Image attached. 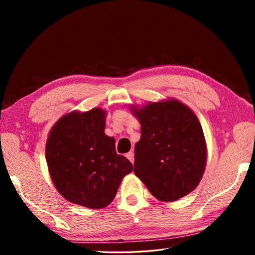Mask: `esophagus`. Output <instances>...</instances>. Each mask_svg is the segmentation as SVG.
<instances>
[{"label":"esophagus","instance_id":"1","mask_svg":"<svg viewBox=\"0 0 255 255\" xmlns=\"http://www.w3.org/2000/svg\"><path fill=\"white\" fill-rule=\"evenodd\" d=\"M127 158L129 159V161H130L131 163H133V161H135V155H133V152H129V153H127Z\"/></svg>","mask_w":255,"mask_h":255}]
</instances>
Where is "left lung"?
Here are the masks:
<instances>
[{"label": "left lung", "mask_w": 255, "mask_h": 255, "mask_svg": "<svg viewBox=\"0 0 255 255\" xmlns=\"http://www.w3.org/2000/svg\"><path fill=\"white\" fill-rule=\"evenodd\" d=\"M140 123L133 173L156 199L169 202L197 188L207 163L202 127L188 106L176 99L131 106Z\"/></svg>", "instance_id": "1"}]
</instances>
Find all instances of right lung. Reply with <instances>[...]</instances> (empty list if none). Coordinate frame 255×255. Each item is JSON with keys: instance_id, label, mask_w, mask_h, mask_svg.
Listing matches in <instances>:
<instances>
[{"instance_id": "right-lung-1", "label": "right lung", "mask_w": 255, "mask_h": 255, "mask_svg": "<svg viewBox=\"0 0 255 255\" xmlns=\"http://www.w3.org/2000/svg\"><path fill=\"white\" fill-rule=\"evenodd\" d=\"M107 111H72L51 127L46 161L51 181L66 200L91 209L111 204L132 164L105 133Z\"/></svg>"}]
</instances>
